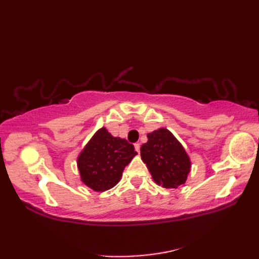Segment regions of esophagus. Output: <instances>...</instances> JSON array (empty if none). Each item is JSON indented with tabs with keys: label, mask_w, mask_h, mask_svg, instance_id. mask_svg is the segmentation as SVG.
<instances>
[{
	"label": "esophagus",
	"mask_w": 259,
	"mask_h": 259,
	"mask_svg": "<svg viewBox=\"0 0 259 259\" xmlns=\"http://www.w3.org/2000/svg\"><path fill=\"white\" fill-rule=\"evenodd\" d=\"M135 149H136V151H140V144L139 142H137V144H135Z\"/></svg>",
	"instance_id": "obj_1"
}]
</instances>
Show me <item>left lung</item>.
Wrapping results in <instances>:
<instances>
[{"label":"left lung","mask_w":259,"mask_h":259,"mask_svg":"<svg viewBox=\"0 0 259 259\" xmlns=\"http://www.w3.org/2000/svg\"><path fill=\"white\" fill-rule=\"evenodd\" d=\"M147 137L148 142L141 146L140 153L152 179L164 188H177L185 184L190 171V160L180 142L164 128Z\"/></svg>","instance_id":"obj_1"}]
</instances>
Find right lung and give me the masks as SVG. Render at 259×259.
<instances>
[{
    "instance_id": "right-lung-1",
    "label": "right lung",
    "mask_w": 259,
    "mask_h": 259,
    "mask_svg": "<svg viewBox=\"0 0 259 259\" xmlns=\"http://www.w3.org/2000/svg\"><path fill=\"white\" fill-rule=\"evenodd\" d=\"M137 155L133 144L98 130L78 158L81 180L95 191H106L119 183L123 169Z\"/></svg>"
}]
</instances>
